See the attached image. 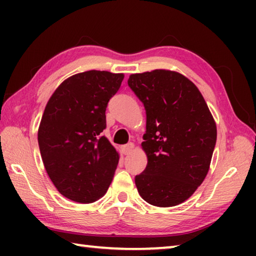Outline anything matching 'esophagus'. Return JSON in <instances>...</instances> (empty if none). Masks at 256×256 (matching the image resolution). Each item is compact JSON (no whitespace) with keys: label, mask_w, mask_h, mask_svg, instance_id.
Here are the masks:
<instances>
[{"label":"esophagus","mask_w":256,"mask_h":256,"mask_svg":"<svg viewBox=\"0 0 256 256\" xmlns=\"http://www.w3.org/2000/svg\"><path fill=\"white\" fill-rule=\"evenodd\" d=\"M133 149H134V144H125V146H122V151H123V154H130L133 151Z\"/></svg>","instance_id":"esophagus-1"}]
</instances>
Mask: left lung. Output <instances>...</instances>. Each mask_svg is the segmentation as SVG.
<instances>
[{
    "label": "left lung",
    "mask_w": 256,
    "mask_h": 256,
    "mask_svg": "<svg viewBox=\"0 0 256 256\" xmlns=\"http://www.w3.org/2000/svg\"><path fill=\"white\" fill-rule=\"evenodd\" d=\"M128 84L146 112L141 146L148 164L136 176L138 192L149 204L178 206L209 172L216 141L214 116L198 86L178 72L134 73Z\"/></svg>",
    "instance_id": "left-lung-1"
}]
</instances>
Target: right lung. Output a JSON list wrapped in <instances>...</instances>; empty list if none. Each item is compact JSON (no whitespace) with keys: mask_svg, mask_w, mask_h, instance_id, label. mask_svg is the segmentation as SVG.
<instances>
[{"mask_svg":"<svg viewBox=\"0 0 256 256\" xmlns=\"http://www.w3.org/2000/svg\"><path fill=\"white\" fill-rule=\"evenodd\" d=\"M123 73L90 70L64 80L47 102L38 128L45 170L63 196L92 203L105 196L120 154L102 132L106 107Z\"/></svg>","mask_w":256,"mask_h":256,"instance_id":"add662e5","label":"right lung"}]
</instances>
